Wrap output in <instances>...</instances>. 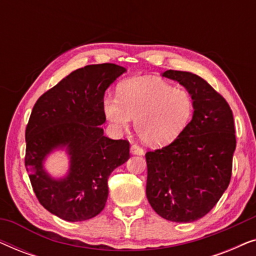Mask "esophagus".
Wrapping results in <instances>:
<instances>
[{"label": "esophagus", "mask_w": 256, "mask_h": 256, "mask_svg": "<svg viewBox=\"0 0 256 256\" xmlns=\"http://www.w3.org/2000/svg\"><path fill=\"white\" fill-rule=\"evenodd\" d=\"M130 152L132 154V155H143V154H144L143 149L141 148V146H138V144H132Z\"/></svg>", "instance_id": "esophagus-1"}]
</instances>
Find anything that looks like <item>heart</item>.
Instances as JSON below:
<instances>
[{"label":"heart","mask_w":256,"mask_h":256,"mask_svg":"<svg viewBox=\"0 0 256 256\" xmlns=\"http://www.w3.org/2000/svg\"><path fill=\"white\" fill-rule=\"evenodd\" d=\"M104 113L118 130L128 128L134 118L136 134L146 144L166 146L190 124L194 104L188 90L166 82L138 78L122 82L118 98L104 99Z\"/></svg>","instance_id":"heart-1"}]
</instances>
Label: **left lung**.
I'll list each match as a JSON object with an SVG mask.
<instances>
[{
	"instance_id": "1",
	"label": "left lung",
	"mask_w": 256,
	"mask_h": 256,
	"mask_svg": "<svg viewBox=\"0 0 256 256\" xmlns=\"http://www.w3.org/2000/svg\"><path fill=\"white\" fill-rule=\"evenodd\" d=\"M183 85L194 99V116L163 148L146 154V198L157 214L192 222L214 208L228 186L236 150L233 113L208 82L191 72L162 73Z\"/></svg>"
}]
</instances>
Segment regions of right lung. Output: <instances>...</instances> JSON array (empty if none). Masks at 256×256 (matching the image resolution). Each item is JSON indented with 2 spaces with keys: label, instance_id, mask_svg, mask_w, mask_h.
Returning a JSON list of instances; mask_svg holds the SVG:
<instances>
[{
  "label": "right lung",
  "instance_id": "obj_1",
  "mask_svg": "<svg viewBox=\"0 0 256 256\" xmlns=\"http://www.w3.org/2000/svg\"><path fill=\"white\" fill-rule=\"evenodd\" d=\"M126 68L115 64L78 68L45 92L26 129V168L44 208L68 222L99 214L108 198V177L129 158L127 140H112L100 127L106 121L104 96ZM65 148L70 169L56 180L44 169L54 148Z\"/></svg>",
  "mask_w": 256,
  "mask_h": 256
}]
</instances>
